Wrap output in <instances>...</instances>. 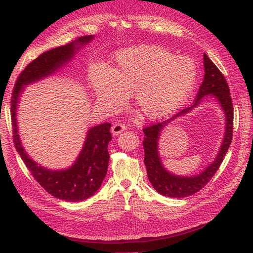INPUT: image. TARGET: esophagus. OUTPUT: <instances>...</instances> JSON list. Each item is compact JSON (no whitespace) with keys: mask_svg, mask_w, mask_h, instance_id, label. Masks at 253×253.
<instances>
[{"mask_svg":"<svg viewBox=\"0 0 253 253\" xmlns=\"http://www.w3.org/2000/svg\"><path fill=\"white\" fill-rule=\"evenodd\" d=\"M124 130H126V126L124 124H122V123H116V124H114L111 128L112 133L115 135L122 133Z\"/></svg>","mask_w":253,"mask_h":253,"instance_id":"34e87169","label":"esophagus"}]
</instances>
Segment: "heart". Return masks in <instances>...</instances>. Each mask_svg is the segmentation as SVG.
<instances>
[{
    "instance_id": "heart-1",
    "label": "heart",
    "mask_w": 253,
    "mask_h": 253,
    "mask_svg": "<svg viewBox=\"0 0 253 253\" xmlns=\"http://www.w3.org/2000/svg\"><path fill=\"white\" fill-rule=\"evenodd\" d=\"M112 70L96 65L89 83L96 101L107 113L119 112L132 94L135 107L145 119L168 118L183 105L196 82L197 67L189 57L144 44L120 51Z\"/></svg>"
}]
</instances>
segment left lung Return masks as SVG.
Wrapping results in <instances>:
<instances>
[{
	"mask_svg": "<svg viewBox=\"0 0 253 253\" xmlns=\"http://www.w3.org/2000/svg\"><path fill=\"white\" fill-rule=\"evenodd\" d=\"M203 60L205 76L193 105L182 110V111L172 116L169 120L143 128L145 135L143 140L144 164L146 167L147 176L154 189L165 197L185 198L204 188V186L210 182L211 178L215 175V173L219 169L233 139V114L234 113H233V103L228 82H226L221 71L218 69L216 65L205 53L203 55ZM206 94L216 96L226 114L227 124L223 145L215 160L202 173L193 177H179L171 174L164 169L159 158L158 139L160 131L171 120L189 112L199 104L203 97Z\"/></svg>",
	"mask_w": 253,
	"mask_h": 253,
	"instance_id": "obj_1",
	"label": "left lung"
}]
</instances>
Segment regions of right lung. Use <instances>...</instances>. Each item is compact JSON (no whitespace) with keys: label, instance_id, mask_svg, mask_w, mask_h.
Here are the masks:
<instances>
[{"label":"right lung","instance_id":"add662e5","mask_svg":"<svg viewBox=\"0 0 253 253\" xmlns=\"http://www.w3.org/2000/svg\"><path fill=\"white\" fill-rule=\"evenodd\" d=\"M93 38V35L78 37L74 42L46 51L36 57L19 75L10 99L12 139L17 152L32 175L44 190L51 196L68 202L86 200L101 186L106 177L110 158L108 144L112 140L110 132L111 124L103 123L90 128L75 164L66 170L52 171L38 166L23 150L18 133L17 105L24 85L55 73L65 63L71 60L78 49L88 43Z\"/></svg>","mask_w":253,"mask_h":253}]
</instances>
